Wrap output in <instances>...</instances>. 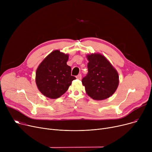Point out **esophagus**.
Wrapping results in <instances>:
<instances>
[{
    "mask_svg": "<svg viewBox=\"0 0 152 152\" xmlns=\"http://www.w3.org/2000/svg\"><path fill=\"white\" fill-rule=\"evenodd\" d=\"M81 77H82V76H81V74L78 75L76 76V78H77V79H81Z\"/></svg>",
    "mask_w": 152,
    "mask_h": 152,
    "instance_id": "1",
    "label": "esophagus"
}]
</instances>
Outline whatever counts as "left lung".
Segmentation results:
<instances>
[{
  "label": "left lung",
  "mask_w": 152,
  "mask_h": 152,
  "mask_svg": "<svg viewBox=\"0 0 152 152\" xmlns=\"http://www.w3.org/2000/svg\"><path fill=\"white\" fill-rule=\"evenodd\" d=\"M88 74L82 79L86 94L94 100L109 98L116 91L119 75L116 69L103 55L99 53L86 55Z\"/></svg>",
  "instance_id": "left-lung-1"
}]
</instances>
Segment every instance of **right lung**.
<instances>
[{"mask_svg":"<svg viewBox=\"0 0 152 152\" xmlns=\"http://www.w3.org/2000/svg\"><path fill=\"white\" fill-rule=\"evenodd\" d=\"M68 53L55 50L39 64L36 72V83L44 96L58 99L65 94L76 77L71 75V68L66 62Z\"/></svg>","mask_w":152,"mask_h":152,"instance_id":"1","label":"right lung"}]
</instances>
